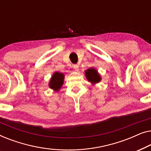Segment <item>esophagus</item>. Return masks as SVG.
I'll use <instances>...</instances> for the list:
<instances>
[{"label": "esophagus", "instance_id": "1", "mask_svg": "<svg viewBox=\"0 0 151 151\" xmlns=\"http://www.w3.org/2000/svg\"><path fill=\"white\" fill-rule=\"evenodd\" d=\"M73 69L76 70V71H78L79 70V66H78V65H73Z\"/></svg>", "mask_w": 151, "mask_h": 151}]
</instances>
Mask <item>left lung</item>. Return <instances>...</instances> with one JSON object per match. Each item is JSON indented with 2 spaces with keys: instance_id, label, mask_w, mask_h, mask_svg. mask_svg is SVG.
I'll use <instances>...</instances> for the list:
<instances>
[{
  "instance_id": "8db88e82",
  "label": "left lung",
  "mask_w": 151,
  "mask_h": 151,
  "mask_svg": "<svg viewBox=\"0 0 151 151\" xmlns=\"http://www.w3.org/2000/svg\"><path fill=\"white\" fill-rule=\"evenodd\" d=\"M85 74L87 80L92 83H97L100 81V76H99L98 71L93 68H91L86 70Z\"/></svg>"
}]
</instances>
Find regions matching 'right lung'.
Masks as SVG:
<instances>
[{"instance_id": "obj_1", "label": "right lung", "mask_w": 151, "mask_h": 151, "mask_svg": "<svg viewBox=\"0 0 151 151\" xmlns=\"http://www.w3.org/2000/svg\"><path fill=\"white\" fill-rule=\"evenodd\" d=\"M64 81V75L59 72H55L51 78L49 82V86L55 91H58L63 85Z\"/></svg>"}]
</instances>
